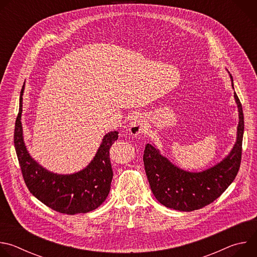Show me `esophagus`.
Here are the masks:
<instances>
[{"mask_svg": "<svg viewBox=\"0 0 257 257\" xmlns=\"http://www.w3.org/2000/svg\"><path fill=\"white\" fill-rule=\"evenodd\" d=\"M144 128H145V123L142 116L133 115L129 123V131L131 132V134L134 136H138L144 132Z\"/></svg>", "mask_w": 257, "mask_h": 257, "instance_id": "esophagus-1", "label": "esophagus"}]
</instances>
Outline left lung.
I'll list each match as a JSON object with an SVG mask.
<instances>
[{
	"label": "left lung",
	"mask_w": 257,
	"mask_h": 257,
	"mask_svg": "<svg viewBox=\"0 0 257 257\" xmlns=\"http://www.w3.org/2000/svg\"><path fill=\"white\" fill-rule=\"evenodd\" d=\"M234 97L239 113L236 142L229 155L214 166L201 172L185 171L163 156L154 143L146 144L143 155L145 173L155 197L166 207L180 211L202 208L221 196L236 178L241 163L244 116L236 92Z\"/></svg>",
	"instance_id": "1"
}]
</instances>
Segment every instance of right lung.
Wrapping results in <instances>:
<instances>
[{
    "instance_id": "add662e5",
    "label": "right lung",
    "mask_w": 257,
    "mask_h": 257,
    "mask_svg": "<svg viewBox=\"0 0 257 257\" xmlns=\"http://www.w3.org/2000/svg\"><path fill=\"white\" fill-rule=\"evenodd\" d=\"M22 95L16 118L14 145L25 184L30 193L61 213H86L97 208L108 195L113 179L109 149L118 139V131L106 133L91 162L73 174L53 173L36 162L28 153L23 138Z\"/></svg>"
}]
</instances>
